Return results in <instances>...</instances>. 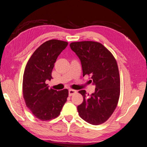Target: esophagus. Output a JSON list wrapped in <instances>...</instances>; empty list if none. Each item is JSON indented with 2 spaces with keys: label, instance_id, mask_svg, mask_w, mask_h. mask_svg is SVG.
I'll use <instances>...</instances> for the list:
<instances>
[{
  "label": "esophagus",
  "instance_id": "34e87169",
  "mask_svg": "<svg viewBox=\"0 0 147 147\" xmlns=\"http://www.w3.org/2000/svg\"><path fill=\"white\" fill-rule=\"evenodd\" d=\"M76 92H77L76 90H73V89H69V96H73V94H76Z\"/></svg>",
  "mask_w": 147,
  "mask_h": 147
}]
</instances>
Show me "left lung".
Wrapping results in <instances>:
<instances>
[{
  "instance_id": "8db88e82",
  "label": "left lung",
  "mask_w": 147,
  "mask_h": 147,
  "mask_svg": "<svg viewBox=\"0 0 147 147\" xmlns=\"http://www.w3.org/2000/svg\"><path fill=\"white\" fill-rule=\"evenodd\" d=\"M70 47L81 60L83 76L88 75L89 81L96 86L91 96L85 90L78 92L83 97L77 108L79 115L90 124H101L111 116L119 102L120 80L117 60L98 42H73Z\"/></svg>"
}]
</instances>
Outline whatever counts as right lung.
Instances as JSON below:
<instances>
[{
    "instance_id": "add662e5",
    "label": "right lung",
    "mask_w": 147,
    "mask_h": 147,
    "mask_svg": "<svg viewBox=\"0 0 147 147\" xmlns=\"http://www.w3.org/2000/svg\"><path fill=\"white\" fill-rule=\"evenodd\" d=\"M68 42L51 39L37 48L28 60L23 77V96L34 117L42 120L58 117L69 96L67 89L49 88L46 80L52 78L51 72L57 57Z\"/></svg>"
}]
</instances>
